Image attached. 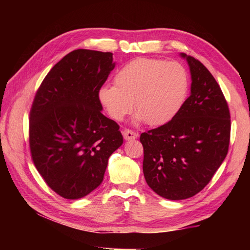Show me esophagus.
Wrapping results in <instances>:
<instances>
[{
    "label": "esophagus",
    "instance_id": "34e87169",
    "mask_svg": "<svg viewBox=\"0 0 250 250\" xmlns=\"http://www.w3.org/2000/svg\"><path fill=\"white\" fill-rule=\"evenodd\" d=\"M122 135H124L125 140V141H131V140H135L139 134L136 133V132H133L131 130H124L122 131Z\"/></svg>",
    "mask_w": 250,
    "mask_h": 250
}]
</instances>
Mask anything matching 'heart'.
<instances>
[{
  "label": "heart",
  "mask_w": 250,
  "mask_h": 250,
  "mask_svg": "<svg viewBox=\"0 0 250 250\" xmlns=\"http://www.w3.org/2000/svg\"><path fill=\"white\" fill-rule=\"evenodd\" d=\"M189 78L177 62L139 58L122 66L115 84L99 89V101L110 118L122 121L133 107L135 121L162 125L171 121L187 98Z\"/></svg>",
  "instance_id": "obj_1"
}]
</instances>
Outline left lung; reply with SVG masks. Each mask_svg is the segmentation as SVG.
<instances>
[{
  "mask_svg": "<svg viewBox=\"0 0 250 250\" xmlns=\"http://www.w3.org/2000/svg\"><path fill=\"white\" fill-rule=\"evenodd\" d=\"M191 75L190 97L167 124L141 134L147 185L164 199L199 193L229 149L230 111L219 84L193 57L180 54Z\"/></svg>",
  "mask_w": 250,
  "mask_h": 250,
  "instance_id": "left-lung-1",
  "label": "left lung"
}]
</instances>
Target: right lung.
<instances>
[{"label": "right lung", "instance_id": "1", "mask_svg": "<svg viewBox=\"0 0 250 250\" xmlns=\"http://www.w3.org/2000/svg\"><path fill=\"white\" fill-rule=\"evenodd\" d=\"M115 65L111 52L74 50L36 92L30 111L32 159L46 184L64 199H81L98 188L108 158L124 143L98 97Z\"/></svg>", "mask_w": 250, "mask_h": 250}]
</instances>
